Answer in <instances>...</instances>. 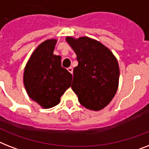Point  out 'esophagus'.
I'll return each mask as SVG.
<instances>
[{
  "label": "esophagus",
  "mask_w": 149,
  "mask_h": 149,
  "mask_svg": "<svg viewBox=\"0 0 149 149\" xmlns=\"http://www.w3.org/2000/svg\"><path fill=\"white\" fill-rule=\"evenodd\" d=\"M67 70L70 72V73H72V67H69L67 69Z\"/></svg>",
  "instance_id": "obj_1"
}]
</instances>
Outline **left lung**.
I'll list each match as a JSON object with an SVG mask.
<instances>
[{"label": "left lung", "instance_id": "obj_1", "mask_svg": "<svg viewBox=\"0 0 149 149\" xmlns=\"http://www.w3.org/2000/svg\"><path fill=\"white\" fill-rule=\"evenodd\" d=\"M77 54L78 65L73 70L72 87L86 108L100 111L115 95L119 66L113 53L103 44L88 37L66 38Z\"/></svg>", "mask_w": 149, "mask_h": 149}]
</instances>
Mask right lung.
<instances>
[{
  "label": "right lung",
  "instance_id": "1",
  "mask_svg": "<svg viewBox=\"0 0 149 149\" xmlns=\"http://www.w3.org/2000/svg\"><path fill=\"white\" fill-rule=\"evenodd\" d=\"M56 39L38 45L27 63L24 84L30 98L44 108L60 102L61 96L71 86L72 74L62 67L61 57L53 55Z\"/></svg>",
  "mask_w": 149,
  "mask_h": 149
}]
</instances>
